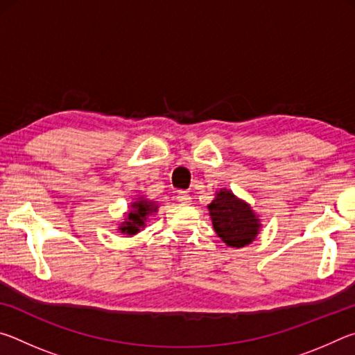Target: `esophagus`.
I'll list each match as a JSON object with an SVG mask.
<instances>
[{"mask_svg":"<svg viewBox=\"0 0 355 355\" xmlns=\"http://www.w3.org/2000/svg\"><path fill=\"white\" fill-rule=\"evenodd\" d=\"M177 200L180 203H183V205H189V203L192 202V197L182 191V192H178V194H177Z\"/></svg>","mask_w":355,"mask_h":355,"instance_id":"1","label":"esophagus"}]
</instances>
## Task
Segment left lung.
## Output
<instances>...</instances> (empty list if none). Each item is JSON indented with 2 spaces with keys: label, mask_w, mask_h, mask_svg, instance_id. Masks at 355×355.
<instances>
[{
  "label": "left lung",
  "mask_w": 355,
  "mask_h": 355,
  "mask_svg": "<svg viewBox=\"0 0 355 355\" xmlns=\"http://www.w3.org/2000/svg\"><path fill=\"white\" fill-rule=\"evenodd\" d=\"M214 232L227 245L244 248L260 232V219L249 203L238 199L232 191L220 189L208 205Z\"/></svg>",
  "instance_id": "left-lung-1"
}]
</instances>
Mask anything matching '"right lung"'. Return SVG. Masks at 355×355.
Listing matches in <instances>:
<instances>
[{"label": "right lung", "instance_id": "add662e5", "mask_svg": "<svg viewBox=\"0 0 355 355\" xmlns=\"http://www.w3.org/2000/svg\"><path fill=\"white\" fill-rule=\"evenodd\" d=\"M158 209V205L155 202L147 200L146 197H137V200H135L130 205V211L127 213V218L120 224L119 230L123 235H136L141 228L146 227L147 218L152 213H156Z\"/></svg>", "mask_w": 355, "mask_h": 355}]
</instances>
